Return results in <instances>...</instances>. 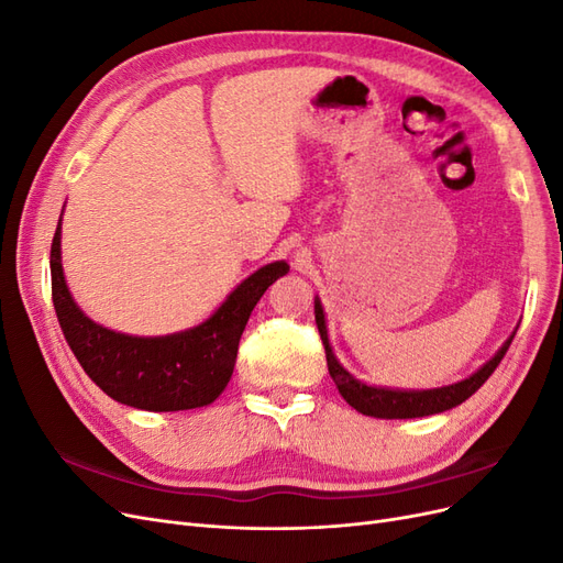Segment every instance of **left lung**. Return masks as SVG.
I'll use <instances>...</instances> for the list:
<instances>
[{
    "mask_svg": "<svg viewBox=\"0 0 563 563\" xmlns=\"http://www.w3.org/2000/svg\"><path fill=\"white\" fill-rule=\"evenodd\" d=\"M314 319H317V329L321 335L323 350H327V364L329 373L338 387L343 399L356 408V411L364 416L373 418H422V416H434L441 411H449V408L463 404L470 399L476 389H479L496 366L503 362L505 352L509 350V343H512L515 333L505 340V345L496 352L490 362H486L479 371L472 373L470 378L460 380L455 385L446 387H434V389H389V387H373L362 380H356L347 368L340 366L335 360V354L329 343V331H327V319H323V308L319 298H314Z\"/></svg>",
    "mask_w": 563,
    "mask_h": 563,
    "instance_id": "left-lung-1",
    "label": "left lung"
}]
</instances>
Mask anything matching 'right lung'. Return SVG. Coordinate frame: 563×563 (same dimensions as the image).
I'll list each match as a JSON object with an SVG mask.
<instances>
[{
	"label": "right lung",
	"instance_id": "1",
	"mask_svg": "<svg viewBox=\"0 0 563 563\" xmlns=\"http://www.w3.org/2000/svg\"><path fill=\"white\" fill-rule=\"evenodd\" d=\"M286 272L284 261L269 263L236 286L199 327L141 338L100 327L77 308L63 275L60 223L51 244V296L77 362L114 401L159 413L192 411L220 397L232 378L240 338L255 302Z\"/></svg>",
	"mask_w": 563,
	"mask_h": 563
}]
</instances>
